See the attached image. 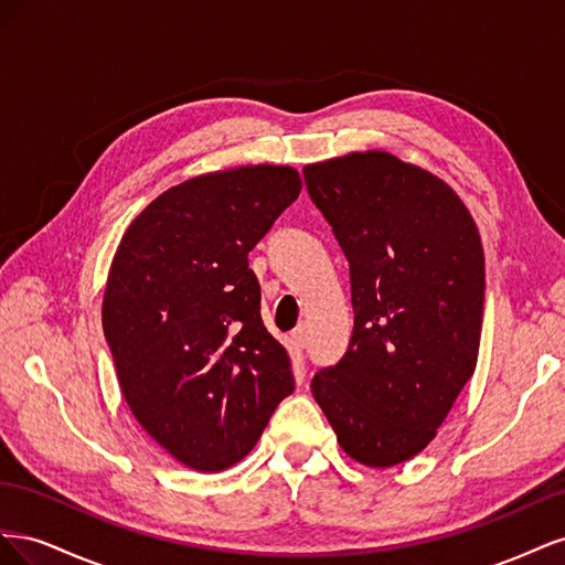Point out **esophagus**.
Segmentation results:
<instances>
[{
	"label": "esophagus",
	"instance_id": "obj_1",
	"mask_svg": "<svg viewBox=\"0 0 565 565\" xmlns=\"http://www.w3.org/2000/svg\"><path fill=\"white\" fill-rule=\"evenodd\" d=\"M292 339H295V344H297L299 349L306 347V322H299V324H297V330L292 332Z\"/></svg>",
	"mask_w": 565,
	"mask_h": 565
}]
</instances>
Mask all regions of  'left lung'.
Instances as JSON below:
<instances>
[{
	"label": "left lung",
	"mask_w": 565,
	"mask_h": 565,
	"mask_svg": "<svg viewBox=\"0 0 565 565\" xmlns=\"http://www.w3.org/2000/svg\"><path fill=\"white\" fill-rule=\"evenodd\" d=\"M351 273L353 334L311 391L341 450L372 469L419 455L471 380L481 235L452 188L384 150L303 167Z\"/></svg>",
	"instance_id": "left-lung-1"
}]
</instances>
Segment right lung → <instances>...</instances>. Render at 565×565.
I'll return each instance as SVG.
<instances>
[{"instance_id":"1","label":"right lung","mask_w":565,"mask_h":565,"mask_svg":"<svg viewBox=\"0 0 565 565\" xmlns=\"http://www.w3.org/2000/svg\"><path fill=\"white\" fill-rule=\"evenodd\" d=\"M299 191L282 164L200 174L152 200L113 256L104 332L119 388L148 436L195 471L237 465L295 391L247 254Z\"/></svg>"}]
</instances>
